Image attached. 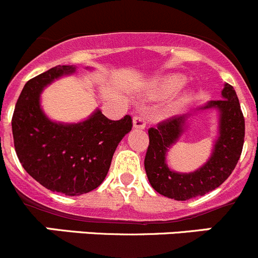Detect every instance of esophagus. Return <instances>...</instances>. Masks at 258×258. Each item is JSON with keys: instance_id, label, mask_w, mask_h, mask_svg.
<instances>
[{"instance_id": "esophagus-1", "label": "esophagus", "mask_w": 258, "mask_h": 258, "mask_svg": "<svg viewBox=\"0 0 258 258\" xmlns=\"http://www.w3.org/2000/svg\"><path fill=\"white\" fill-rule=\"evenodd\" d=\"M133 125H134L135 129H144L145 125H147V120L143 115H135L133 118Z\"/></svg>"}]
</instances>
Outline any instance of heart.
<instances>
[{"mask_svg": "<svg viewBox=\"0 0 258 258\" xmlns=\"http://www.w3.org/2000/svg\"><path fill=\"white\" fill-rule=\"evenodd\" d=\"M184 84V78L179 75H170L167 76V78L162 79L159 83L155 85L154 88V96L157 98H165V96H169L172 94L177 93L180 88ZM187 100V95H183L178 99L177 105L184 103Z\"/></svg>", "mask_w": 258, "mask_h": 258, "instance_id": "1", "label": "heart"}]
</instances>
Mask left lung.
<instances>
[{
	"instance_id": "8db88e82",
	"label": "left lung",
	"mask_w": 258,
	"mask_h": 258,
	"mask_svg": "<svg viewBox=\"0 0 258 258\" xmlns=\"http://www.w3.org/2000/svg\"><path fill=\"white\" fill-rule=\"evenodd\" d=\"M221 100H212L205 108L221 111L219 138L212 157L201 169L189 174L172 172L165 164V153L183 132L187 116L173 115L148 129L149 145L144 168L152 187L168 198L187 201L203 196L222 184L236 168L244 142V118L233 86L226 84Z\"/></svg>"
}]
</instances>
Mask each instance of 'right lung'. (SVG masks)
Masks as SVG:
<instances>
[{"label": "right lung", "mask_w": 258, "mask_h": 258, "mask_svg": "<svg viewBox=\"0 0 258 258\" xmlns=\"http://www.w3.org/2000/svg\"><path fill=\"white\" fill-rule=\"evenodd\" d=\"M71 65L55 66L25 84L12 115L17 158L35 180L52 192L79 196L91 192L105 179L116 147L132 130L125 115L110 120L100 110L79 124L52 123L40 108V93Z\"/></svg>", "instance_id": "1"}]
</instances>
